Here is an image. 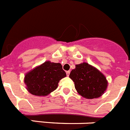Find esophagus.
Returning a JSON list of instances; mask_svg holds the SVG:
<instances>
[{
    "instance_id": "esophagus-1",
    "label": "esophagus",
    "mask_w": 130,
    "mask_h": 130,
    "mask_svg": "<svg viewBox=\"0 0 130 130\" xmlns=\"http://www.w3.org/2000/svg\"><path fill=\"white\" fill-rule=\"evenodd\" d=\"M66 74H67V76H69V74H70V71H67V72H66Z\"/></svg>"
}]
</instances>
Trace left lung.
Here are the masks:
<instances>
[{
	"label": "left lung",
	"instance_id": "left-lung-1",
	"mask_svg": "<svg viewBox=\"0 0 130 130\" xmlns=\"http://www.w3.org/2000/svg\"><path fill=\"white\" fill-rule=\"evenodd\" d=\"M69 77L75 83V89L80 96L87 99H96L104 93L108 81L96 68L84 62L75 65Z\"/></svg>",
	"mask_w": 130,
	"mask_h": 130
}]
</instances>
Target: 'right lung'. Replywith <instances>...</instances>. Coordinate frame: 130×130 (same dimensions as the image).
<instances>
[{
    "label": "right lung",
    "mask_w": 130,
    "mask_h": 130,
    "mask_svg": "<svg viewBox=\"0 0 130 130\" xmlns=\"http://www.w3.org/2000/svg\"><path fill=\"white\" fill-rule=\"evenodd\" d=\"M66 77L61 64L47 61L26 74V89L38 96L48 95L58 87L59 80Z\"/></svg>",
    "instance_id": "add662e5"
}]
</instances>
